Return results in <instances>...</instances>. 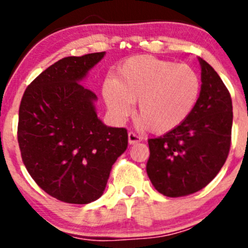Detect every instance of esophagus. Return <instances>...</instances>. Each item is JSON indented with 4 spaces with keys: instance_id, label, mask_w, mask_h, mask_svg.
Segmentation results:
<instances>
[{
    "instance_id": "obj_1",
    "label": "esophagus",
    "mask_w": 248,
    "mask_h": 248,
    "mask_svg": "<svg viewBox=\"0 0 248 248\" xmlns=\"http://www.w3.org/2000/svg\"><path fill=\"white\" fill-rule=\"evenodd\" d=\"M128 140H129V144H137L139 143V141H141V138L139 137V135H137L135 133H133V131H129L128 134Z\"/></svg>"
}]
</instances>
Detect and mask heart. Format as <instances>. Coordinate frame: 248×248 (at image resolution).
<instances>
[{
    "instance_id": "heart-1",
    "label": "heart",
    "mask_w": 248,
    "mask_h": 248,
    "mask_svg": "<svg viewBox=\"0 0 248 248\" xmlns=\"http://www.w3.org/2000/svg\"><path fill=\"white\" fill-rule=\"evenodd\" d=\"M200 77L187 64L153 56H133L122 63L117 78H107L103 97L117 120H125L138 102V118L149 130L168 133L194 111Z\"/></svg>"
}]
</instances>
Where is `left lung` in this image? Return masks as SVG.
Listing matches in <instances>:
<instances>
[{"mask_svg": "<svg viewBox=\"0 0 248 248\" xmlns=\"http://www.w3.org/2000/svg\"><path fill=\"white\" fill-rule=\"evenodd\" d=\"M198 59L201 91L194 111L180 126L148 140L146 172L155 189L169 198L203 189L218 174L230 151L231 95L214 68Z\"/></svg>", "mask_w": 248, "mask_h": 248, "instance_id": "left-lung-1", "label": "left lung"}]
</instances>
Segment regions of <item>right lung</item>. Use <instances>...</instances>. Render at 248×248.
I'll use <instances>...</instances> for the list:
<instances>
[{
    "label": "right lung",
    "mask_w": 248,
    "mask_h": 248,
    "mask_svg": "<svg viewBox=\"0 0 248 248\" xmlns=\"http://www.w3.org/2000/svg\"><path fill=\"white\" fill-rule=\"evenodd\" d=\"M105 52L65 57L31 83L22 97L18 144L37 185L68 203L103 195L111 166L126 150L124 128L98 118L97 95L80 83Z\"/></svg>",
    "instance_id": "obj_1"
}]
</instances>
